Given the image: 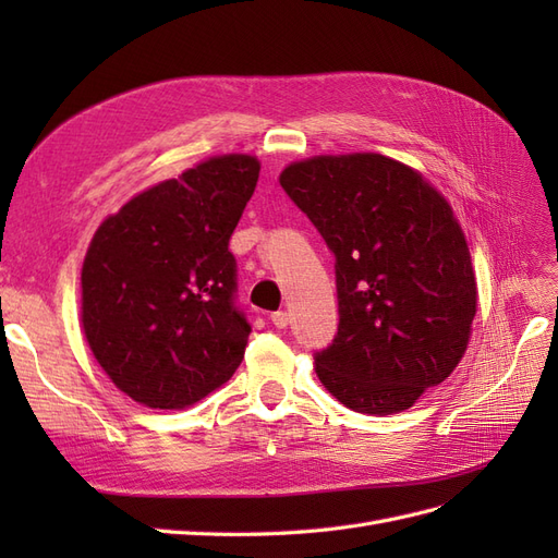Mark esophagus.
I'll use <instances>...</instances> for the list:
<instances>
[{
    "instance_id": "obj_1",
    "label": "esophagus",
    "mask_w": 558,
    "mask_h": 558,
    "mask_svg": "<svg viewBox=\"0 0 558 558\" xmlns=\"http://www.w3.org/2000/svg\"><path fill=\"white\" fill-rule=\"evenodd\" d=\"M269 320H272L277 328H286V326H289V314H286V312H275L272 316H269Z\"/></svg>"
}]
</instances>
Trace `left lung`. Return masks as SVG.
Here are the masks:
<instances>
[{
    "instance_id": "8db88e82",
    "label": "left lung",
    "mask_w": 558,
    "mask_h": 558,
    "mask_svg": "<svg viewBox=\"0 0 558 558\" xmlns=\"http://www.w3.org/2000/svg\"><path fill=\"white\" fill-rule=\"evenodd\" d=\"M335 253L340 326L314 369L344 408H412L461 363L477 279L459 218L414 167L381 154L314 156L279 174Z\"/></svg>"
}]
</instances>
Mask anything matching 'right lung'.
<instances>
[{
  "label": "right lung",
  "instance_id": "add662e5",
  "mask_svg": "<svg viewBox=\"0 0 558 558\" xmlns=\"http://www.w3.org/2000/svg\"><path fill=\"white\" fill-rule=\"evenodd\" d=\"M260 160L211 156L130 197L95 230L81 267V330L118 391L185 410L244 359L228 251Z\"/></svg>",
  "mask_w": 558,
  "mask_h": 558
}]
</instances>
